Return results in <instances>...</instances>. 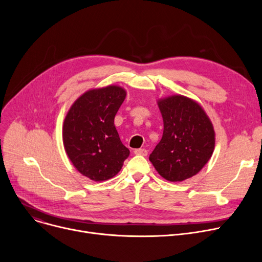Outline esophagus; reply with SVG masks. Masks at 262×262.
Wrapping results in <instances>:
<instances>
[{"label":"esophagus","mask_w":262,"mask_h":262,"mask_svg":"<svg viewBox=\"0 0 262 262\" xmlns=\"http://www.w3.org/2000/svg\"><path fill=\"white\" fill-rule=\"evenodd\" d=\"M134 153L136 155H140V156H146L147 155V150L145 148H136L134 150Z\"/></svg>","instance_id":"obj_1"}]
</instances>
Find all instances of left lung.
<instances>
[{"instance_id":"obj_1","label":"left lung","mask_w":262,"mask_h":262,"mask_svg":"<svg viewBox=\"0 0 262 262\" xmlns=\"http://www.w3.org/2000/svg\"><path fill=\"white\" fill-rule=\"evenodd\" d=\"M163 134L149 161L169 182L196 175L212 156L215 134L202 106L184 95L158 100Z\"/></svg>"}]
</instances>
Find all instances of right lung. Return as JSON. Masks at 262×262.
I'll use <instances>...</instances> for the list:
<instances>
[{"label":"right lung","mask_w":262,"mask_h":262,"mask_svg":"<svg viewBox=\"0 0 262 262\" xmlns=\"http://www.w3.org/2000/svg\"><path fill=\"white\" fill-rule=\"evenodd\" d=\"M125 96L126 91L115 85L88 90L73 103L64 118L66 153L75 169L91 181L113 178L129 156L114 123Z\"/></svg>","instance_id":"add662e5"}]
</instances>
